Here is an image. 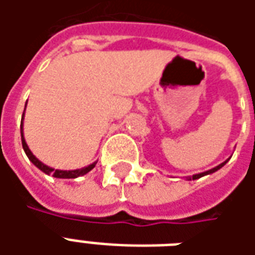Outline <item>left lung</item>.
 I'll use <instances>...</instances> for the list:
<instances>
[{
    "instance_id": "left-lung-1",
    "label": "left lung",
    "mask_w": 255,
    "mask_h": 255,
    "mask_svg": "<svg viewBox=\"0 0 255 255\" xmlns=\"http://www.w3.org/2000/svg\"><path fill=\"white\" fill-rule=\"evenodd\" d=\"M225 164H227V161H225V162H223V164H220L219 166L213 168V169H210V171H206V172H203V173H198V175H194V176H192V180H195V179H199V177L205 176V175H209V173H213V172H216L217 169H220L221 166H224Z\"/></svg>"
}]
</instances>
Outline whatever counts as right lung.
Segmentation results:
<instances>
[{"instance_id": "add662e5", "label": "right lung", "mask_w": 255, "mask_h": 255, "mask_svg": "<svg viewBox=\"0 0 255 255\" xmlns=\"http://www.w3.org/2000/svg\"><path fill=\"white\" fill-rule=\"evenodd\" d=\"M23 116H24V113H23ZM20 131H21V144H23V149H24L27 157L30 158L31 162H32L36 168H39V169H41L42 172H45L46 175H52L53 177H57V179H75V177L86 175V173L91 171V169L95 166V164H97V162H94V164L86 166V168H82V169H75V171H58V169H53V168H50V166L42 164L41 161L38 160L35 155L31 153V150L28 149V146H27V143H25L24 136H23V119H21V127H20Z\"/></svg>"}]
</instances>
